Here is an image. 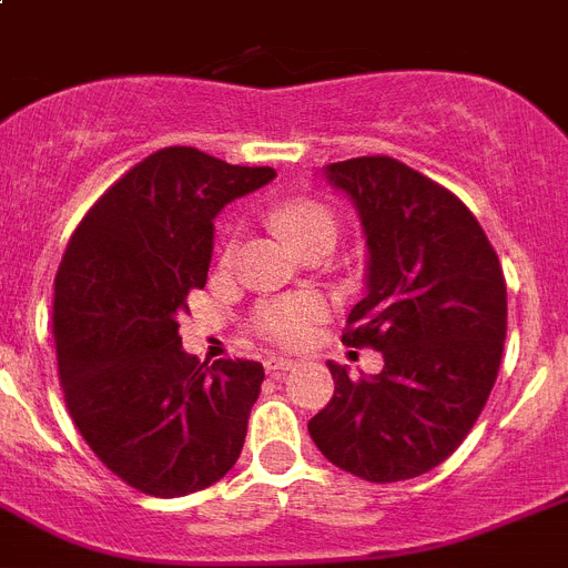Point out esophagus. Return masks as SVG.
I'll use <instances>...</instances> for the list:
<instances>
[{"label": "esophagus", "instance_id": "34e87169", "mask_svg": "<svg viewBox=\"0 0 568 568\" xmlns=\"http://www.w3.org/2000/svg\"><path fill=\"white\" fill-rule=\"evenodd\" d=\"M294 368V359L288 357H268L265 359V372L271 374V377H280V374L291 372Z\"/></svg>", "mask_w": 568, "mask_h": 568}]
</instances>
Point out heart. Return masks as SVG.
<instances>
[{
	"label": "heart",
	"mask_w": 568,
	"mask_h": 568,
	"mask_svg": "<svg viewBox=\"0 0 568 568\" xmlns=\"http://www.w3.org/2000/svg\"><path fill=\"white\" fill-rule=\"evenodd\" d=\"M274 223H277V229L283 231V236L294 248L308 243L312 236L337 234L334 214L317 200H288L274 211ZM234 248L236 243L231 240L225 256L234 254ZM320 317H323V300L312 297V294H300V297H280L260 305L254 325L263 337L274 339V343L294 345L303 343L314 332Z\"/></svg>",
	"instance_id": "b5f03b06"
}]
</instances>
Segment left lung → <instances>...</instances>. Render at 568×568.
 Returning <instances> with one entry per match:
<instances>
[{
  "instance_id": "left-lung-1",
  "label": "left lung",
  "mask_w": 568,
  "mask_h": 568,
  "mask_svg": "<svg viewBox=\"0 0 568 568\" xmlns=\"http://www.w3.org/2000/svg\"><path fill=\"white\" fill-rule=\"evenodd\" d=\"M366 234V297L343 343L383 352V372L352 379L325 363L334 397L308 420L317 448L368 483L440 466L489 400L506 339V280L475 214L392 156L323 168Z\"/></svg>"
}]
</instances>
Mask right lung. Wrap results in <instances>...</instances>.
I'll list each match as a JSON object with an SVG mask.
<instances>
[{
	"mask_svg": "<svg viewBox=\"0 0 568 568\" xmlns=\"http://www.w3.org/2000/svg\"><path fill=\"white\" fill-rule=\"evenodd\" d=\"M274 176L162 148L97 200L59 263L53 339L68 412L142 495L209 489L243 452L263 366L189 357L180 314L209 280L216 214Z\"/></svg>",
	"mask_w": 568,
	"mask_h": 568,
	"instance_id": "add662e5",
	"label": "right lung"
}]
</instances>
